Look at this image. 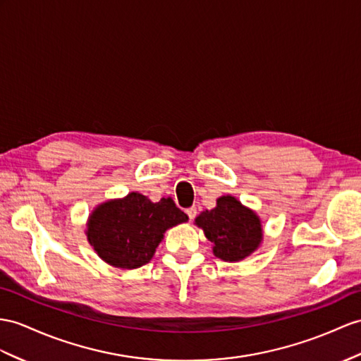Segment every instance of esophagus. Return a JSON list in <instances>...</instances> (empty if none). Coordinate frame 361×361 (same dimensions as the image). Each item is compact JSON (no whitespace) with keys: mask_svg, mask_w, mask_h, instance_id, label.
Instances as JSON below:
<instances>
[{"mask_svg":"<svg viewBox=\"0 0 361 361\" xmlns=\"http://www.w3.org/2000/svg\"><path fill=\"white\" fill-rule=\"evenodd\" d=\"M187 214H188V219H190V221H192V219H195V217H196V214H197V209H196L195 207H191V208H188V209H187Z\"/></svg>","mask_w":361,"mask_h":361,"instance_id":"34e87169","label":"esophagus"}]
</instances>
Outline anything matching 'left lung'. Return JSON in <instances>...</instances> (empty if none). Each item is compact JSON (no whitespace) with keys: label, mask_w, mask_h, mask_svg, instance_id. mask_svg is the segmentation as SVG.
Wrapping results in <instances>:
<instances>
[{"label":"left lung","mask_w":361,"mask_h":361,"mask_svg":"<svg viewBox=\"0 0 361 361\" xmlns=\"http://www.w3.org/2000/svg\"><path fill=\"white\" fill-rule=\"evenodd\" d=\"M195 225L213 243V254L224 262H240L257 251L263 240V226L256 211L225 195L216 200L213 209H205Z\"/></svg>","instance_id":"obj_1"}]
</instances>
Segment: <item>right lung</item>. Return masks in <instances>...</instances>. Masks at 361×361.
<instances>
[{"instance_id": "add662e5", "label": "right lung", "mask_w": 361, "mask_h": 361, "mask_svg": "<svg viewBox=\"0 0 361 361\" xmlns=\"http://www.w3.org/2000/svg\"><path fill=\"white\" fill-rule=\"evenodd\" d=\"M188 221L171 197L152 202L137 191L102 202L87 219V240L109 265L136 269L150 262L170 228Z\"/></svg>"}]
</instances>
